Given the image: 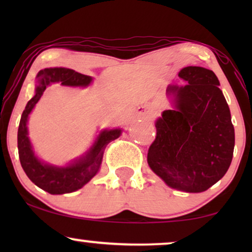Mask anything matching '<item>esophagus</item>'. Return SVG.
<instances>
[{"label":"esophagus","mask_w":252,"mask_h":252,"mask_svg":"<svg viewBox=\"0 0 252 252\" xmlns=\"http://www.w3.org/2000/svg\"><path fill=\"white\" fill-rule=\"evenodd\" d=\"M139 113L146 119H150L153 117V111L150 109L146 108V106H142V108H139Z\"/></svg>","instance_id":"esophagus-1"}]
</instances>
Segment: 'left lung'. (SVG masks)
<instances>
[{
  "label": "left lung",
  "mask_w": 252,
  "mask_h": 252,
  "mask_svg": "<svg viewBox=\"0 0 252 252\" xmlns=\"http://www.w3.org/2000/svg\"><path fill=\"white\" fill-rule=\"evenodd\" d=\"M185 86H168L172 109L156 122L148 164L165 184L188 192L205 191L232 163L235 133L230 111L213 71L187 66Z\"/></svg>",
  "instance_id": "8db88e82"
}]
</instances>
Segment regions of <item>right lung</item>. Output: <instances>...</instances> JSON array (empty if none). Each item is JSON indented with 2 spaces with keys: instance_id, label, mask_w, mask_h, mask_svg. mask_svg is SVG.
Masks as SVG:
<instances>
[{
  "instance_id": "obj_1",
  "label": "right lung",
  "mask_w": 252,
  "mask_h": 252,
  "mask_svg": "<svg viewBox=\"0 0 252 252\" xmlns=\"http://www.w3.org/2000/svg\"><path fill=\"white\" fill-rule=\"evenodd\" d=\"M37 86L35 95L31 98L20 118L18 128V154L20 164L30 180L43 190L53 195L67 194L78 190L87 184L98 172L104 149L111 141L119 137L122 130L110 129L99 134L87 155L66 167H56L42 164L34 156L31 142L27 136V118L36 104L47 86L53 82H62L67 86H87L92 81L85 75L70 68L55 67L41 70L36 75Z\"/></svg>"
}]
</instances>
